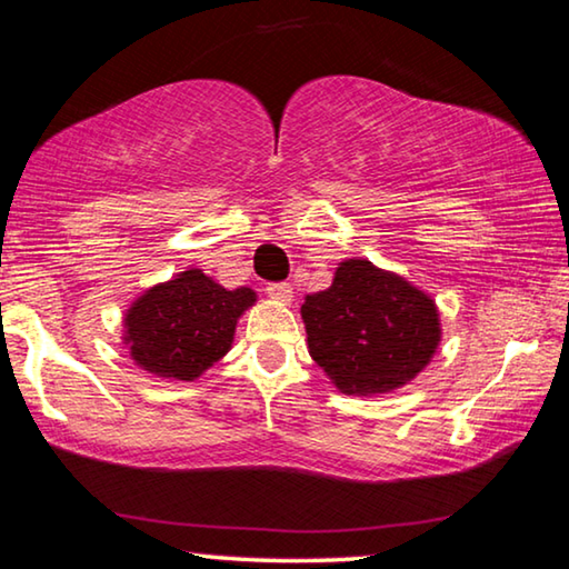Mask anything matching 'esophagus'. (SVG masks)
Returning <instances> with one entry per match:
<instances>
[{
  "label": "esophagus",
  "instance_id": "34e87169",
  "mask_svg": "<svg viewBox=\"0 0 569 569\" xmlns=\"http://www.w3.org/2000/svg\"><path fill=\"white\" fill-rule=\"evenodd\" d=\"M266 293L271 296V298H276V301H281V303H291L293 301L291 283H268L266 286Z\"/></svg>",
  "mask_w": 569,
  "mask_h": 569
}]
</instances>
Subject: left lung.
Returning a JSON list of instances; mask_svg holds the SVG:
<instances>
[{
  "instance_id": "1",
  "label": "left lung",
  "mask_w": 569,
  "mask_h": 569,
  "mask_svg": "<svg viewBox=\"0 0 569 569\" xmlns=\"http://www.w3.org/2000/svg\"><path fill=\"white\" fill-rule=\"evenodd\" d=\"M308 351L343 393L403 387L439 346L435 301L369 261H343L326 291L301 306Z\"/></svg>"
}]
</instances>
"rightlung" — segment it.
Instances as JSON below:
<instances>
[{
    "label": "right lung",
    "instance_id": "add662e5",
    "mask_svg": "<svg viewBox=\"0 0 569 569\" xmlns=\"http://www.w3.org/2000/svg\"><path fill=\"white\" fill-rule=\"evenodd\" d=\"M253 303L250 288L228 291L192 268L132 303L124 316V341L146 371L192 381L228 353L240 313Z\"/></svg>",
    "mask_w": 569,
    "mask_h": 569
}]
</instances>
